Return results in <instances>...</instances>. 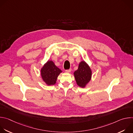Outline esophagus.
Instances as JSON below:
<instances>
[{"mask_svg":"<svg viewBox=\"0 0 133 133\" xmlns=\"http://www.w3.org/2000/svg\"><path fill=\"white\" fill-rule=\"evenodd\" d=\"M71 71V69H68V70H66L65 71H66V72L69 73V72H70Z\"/></svg>","mask_w":133,"mask_h":133,"instance_id":"obj_1","label":"esophagus"}]
</instances>
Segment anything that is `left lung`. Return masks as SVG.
Listing matches in <instances>:
<instances>
[{
    "label": "left lung",
    "instance_id": "1",
    "mask_svg": "<svg viewBox=\"0 0 133 133\" xmlns=\"http://www.w3.org/2000/svg\"><path fill=\"white\" fill-rule=\"evenodd\" d=\"M74 76L77 85L85 88L91 80L92 71L88 64L83 61L79 63L78 69L74 72Z\"/></svg>",
    "mask_w": 133,
    "mask_h": 133
}]
</instances>
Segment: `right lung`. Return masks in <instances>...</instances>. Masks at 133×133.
<instances>
[{
  "instance_id": "obj_1",
  "label": "right lung",
  "mask_w": 133,
  "mask_h": 133,
  "mask_svg": "<svg viewBox=\"0 0 133 133\" xmlns=\"http://www.w3.org/2000/svg\"><path fill=\"white\" fill-rule=\"evenodd\" d=\"M61 72H62L61 69L55 65L52 61L50 60H48L41 69L42 78L48 86L55 85Z\"/></svg>"
}]
</instances>
